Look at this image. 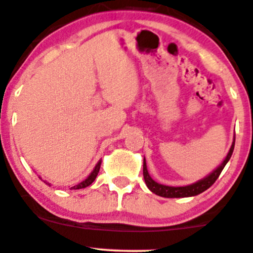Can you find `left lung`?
<instances>
[{"label":"left lung","mask_w":253,"mask_h":253,"mask_svg":"<svg viewBox=\"0 0 253 253\" xmlns=\"http://www.w3.org/2000/svg\"><path fill=\"white\" fill-rule=\"evenodd\" d=\"M234 144H235V139L234 143H233L232 148H230L228 155L227 157L224 158V161L222 162V165L216 169L215 171H212L209 176H207L205 179L201 180V181L196 182V184L188 185V186H182V187H171V186H166V185H161L157 184L156 181L151 179V176L149 175L148 173V168H146V162L145 158H144V165H143V175H144V180H145V184L149 187V190L151 192H154L155 194L161 197H166V198H182V197H191V196H197V194L204 192L205 190L211 186L213 182L217 180V177L220 176L221 171L223 170L224 166L227 165V162L229 161V158L232 157L233 150H234Z\"/></svg>","instance_id":"8db88e82"}]
</instances>
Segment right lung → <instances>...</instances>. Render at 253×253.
Listing matches in <instances>:
<instances>
[{"mask_svg": "<svg viewBox=\"0 0 253 253\" xmlns=\"http://www.w3.org/2000/svg\"><path fill=\"white\" fill-rule=\"evenodd\" d=\"M99 167H101V162L97 163V166L95 167V169H93L92 173H91L90 175H88L87 179L84 180V181H83V182H80V184H78L77 186H73V187H71L72 190H79V188L87 187V186H90L91 184H92V182L95 181V179H96L97 174H98V171H99ZM48 185H50V184H48Z\"/></svg>", "mask_w": 253, "mask_h": 253, "instance_id": "right-lung-1", "label": "right lung"}]
</instances>
